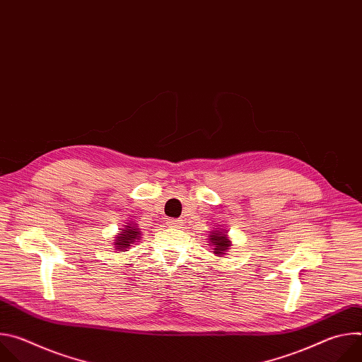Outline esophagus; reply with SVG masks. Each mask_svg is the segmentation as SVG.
<instances>
[{
  "label": "esophagus",
  "mask_w": 362,
  "mask_h": 362,
  "mask_svg": "<svg viewBox=\"0 0 362 362\" xmlns=\"http://www.w3.org/2000/svg\"><path fill=\"white\" fill-rule=\"evenodd\" d=\"M183 221L182 219H169L168 221V225L170 226V228H176V229H180L182 226H183Z\"/></svg>",
  "instance_id": "esophagus-1"
}]
</instances>
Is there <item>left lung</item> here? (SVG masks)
<instances>
[{
	"label": "left lung",
	"instance_id": "obj_1",
	"mask_svg": "<svg viewBox=\"0 0 362 362\" xmlns=\"http://www.w3.org/2000/svg\"><path fill=\"white\" fill-rule=\"evenodd\" d=\"M209 242H211L209 245L214 246V252H215L218 256H221V255H223L225 252H228L229 246L232 245L230 240L228 239L226 233H223V232H221V230H214L212 235L209 236Z\"/></svg>",
	"mask_w": 362,
	"mask_h": 362
}]
</instances>
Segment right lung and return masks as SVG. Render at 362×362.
Instances as JSON below:
<instances>
[{
  "label": "right lung",
  "mask_w": 362,
  "mask_h": 362,
  "mask_svg": "<svg viewBox=\"0 0 362 362\" xmlns=\"http://www.w3.org/2000/svg\"><path fill=\"white\" fill-rule=\"evenodd\" d=\"M123 232H120L116 236V240L113 245H116V249H119L120 252H124V249H127L132 243H134L140 236V230L136 226H132V223H129L124 229H122Z\"/></svg>",
  "instance_id": "add662e5"
}]
</instances>
